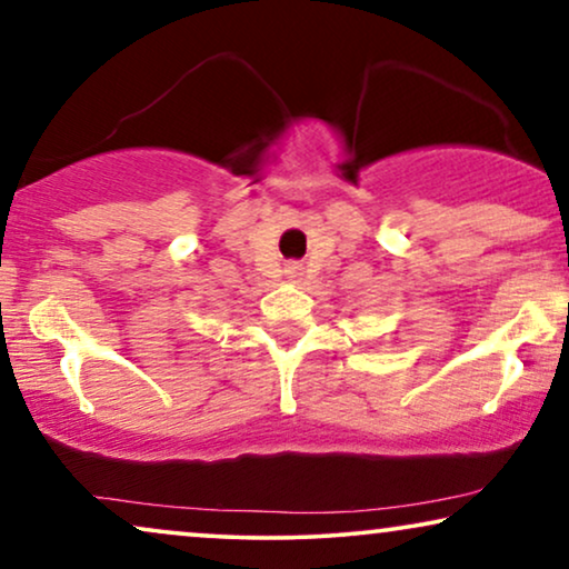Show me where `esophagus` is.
<instances>
[{
	"label": "esophagus",
	"mask_w": 569,
	"mask_h": 569,
	"mask_svg": "<svg viewBox=\"0 0 569 569\" xmlns=\"http://www.w3.org/2000/svg\"><path fill=\"white\" fill-rule=\"evenodd\" d=\"M301 268H299V264H291V272H299Z\"/></svg>",
	"instance_id": "esophagus-1"
}]
</instances>
